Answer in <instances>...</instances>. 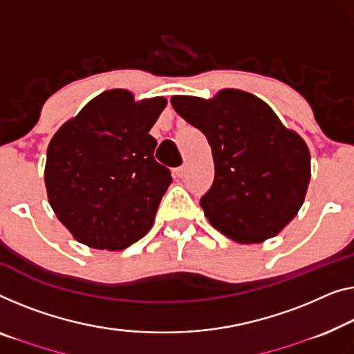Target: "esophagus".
Returning a JSON list of instances; mask_svg holds the SVG:
<instances>
[{
    "mask_svg": "<svg viewBox=\"0 0 354 354\" xmlns=\"http://www.w3.org/2000/svg\"><path fill=\"white\" fill-rule=\"evenodd\" d=\"M173 175H175V178H178V179L184 178V176H186V167L175 168V170H173Z\"/></svg>",
    "mask_w": 354,
    "mask_h": 354,
    "instance_id": "1",
    "label": "esophagus"
}]
</instances>
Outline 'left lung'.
<instances>
[{"instance_id": "8db88e82", "label": "left lung", "mask_w": 354, "mask_h": 354, "mask_svg": "<svg viewBox=\"0 0 354 354\" xmlns=\"http://www.w3.org/2000/svg\"><path fill=\"white\" fill-rule=\"evenodd\" d=\"M181 118L207 136L214 181L200 198L211 225L239 243L279 234L304 203L310 151L261 98L224 88L214 98L171 97Z\"/></svg>"}]
</instances>
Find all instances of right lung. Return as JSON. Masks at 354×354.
<instances>
[{
    "instance_id": "right-lung-1",
    "label": "right lung",
    "mask_w": 354,
    "mask_h": 354,
    "mask_svg": "<svg viewBox=\"0 0 354 354\" xmlns=\"http://www.w3.org/2000/svg\"><path fill=\"white\" fill-rule=\"evenodd\" d=\"M163 97L135 102L133 93H100L63 124L47 147V198L79 241L119 251L145 236L154 223L171 173L154 159L149 130Z\"/></svg>"
}]
</instances>
